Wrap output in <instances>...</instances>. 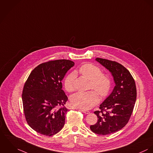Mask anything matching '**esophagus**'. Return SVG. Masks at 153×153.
<instances>
[{
	"label": "esophagus",
	"instance_id": "34e87169",
	"mask_svg": "<svg viewBox=\"0 0 153 153\" xmlns=\"http://www.w3.org/2000/svg\"><path fill=\"white\" fill-rule=\"evenodd\" d=\"M83 113H84L85 114H89L90 113V111H88V110H80Z\"/></svg>",
	"mask_w": 153,
	"mask_h": 153
}]
</instances>
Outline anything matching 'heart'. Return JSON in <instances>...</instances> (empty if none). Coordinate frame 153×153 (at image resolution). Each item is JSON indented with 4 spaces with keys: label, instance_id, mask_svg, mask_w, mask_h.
Wrapping results in <instances>:
<instances>
[{
    "label": "heart",
    "instance_id": "b5f03b06",
    "mask_svg": "<svg viewBox=\"0 0 153 153\" xmlns=\"http://www.w3.org/2000/svg\"><path fill=\"white\" fill-rule=\"evenodd\" d=\"M79 72L86 79L90 80V88L96 90L100 96H105L111 88L110 79L106 75L102 74V70L99 67L90 63L82 65ZM75 75L71 73L65 80V87L68 92L74 90ZM99 102V96L95 91L91 90L87 92H78L73 94L70 98V102L73 107L83 110L92 108Z\"/></svg>",
    "mask_w": 153,
    "mask_h": 153
}]
</instances>
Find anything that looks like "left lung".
<instances>
[{"label": "left lung", "instance_id": "1", "mask_svg": "<svg viewBox=\"0 0 153 153\" xmlns=\"http://www.w3.org/2000/svg\"><path fill=\"white\" fill-rule=\"evenodd\" d=\"M96 60L111 73L115 83L111 93L100 105V111L94 112L97 122L90 127L96 134L107 135L120 130L128 123L136 102V83L130 71L121 64L102 58Z\"/></svg>", "mask_w": 153, "mask_h": 153}]
</instances>
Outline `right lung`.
<instances>
[{
	"instance_id": "obj_1",
	"label": "right lung",
	"mask_w": 153,
	"mask_h": 153,
	"mask_svg": "<svg viewBox=\"0 0 153 153\" xmlns=\"http://www.w3.org/2000/svg\"><path fill=\"white\" fill-rule=\"evenodd\" d=\"M74 65L69 60L49 61L30 74L23 87L22 102L26 120L36 132L53 136L63 127L68 111L64 105L68 98L62 80Z\"/></svg>"
}]
</instances>
